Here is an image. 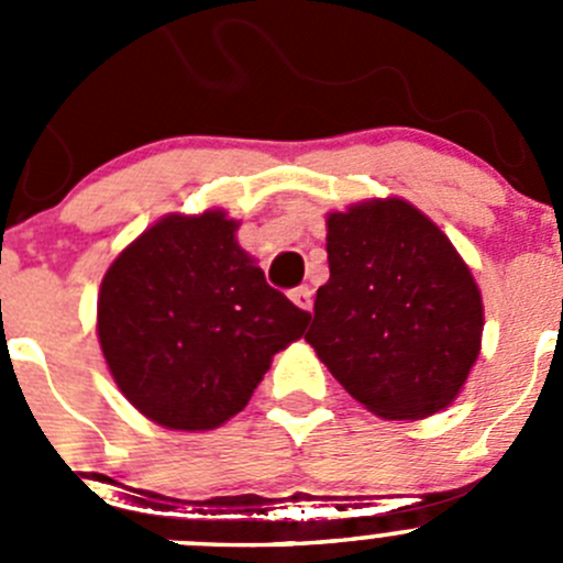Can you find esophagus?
Wrapping results in <instances>:
<instances>
[{
  "label": "esophagus",
  "mask_w": 563,
  "mask_h": 563,
  "mask_svg": "<svg viewBox=\"0 0 563 563\" xmlns=\"http://www.w3.org/2000/svg\"><path fill=\"white\" fill-rule=\"evenodd\" d=\"M291 299H294V305H297V308H302V310H313V288H308V286L294 288V291H291Z\"/></svg>",
  "instance_id": "esophagus-1"
}]
</instances>
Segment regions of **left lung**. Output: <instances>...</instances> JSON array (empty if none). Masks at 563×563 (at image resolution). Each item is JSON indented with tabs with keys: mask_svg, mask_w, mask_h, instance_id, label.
I'll use <instances>...</instances> for the list:
<instances>
[{
	"mask_svg": "<svg viewBox=\"0 0 563 563\" xmlns=\"http://www.w3.org/2000/svg\"><path fill=\"white\" fill-rule=\"evenodd\" d=\"M329 280L305 334L354 400L424 419L463 389L482 345V294L450 236L402 198L327 214Z\"/></svg>",
	"mask_w": 563,
	"mask_h": 563,
	"instance_id": "obj_1",
	"label": "left lung"
}]
</instances>
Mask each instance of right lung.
Listing matches in <instances>:
<instances>
[{"instance_id": "add662e5", "label": "right lung", "mask_w": 563, "mask_h": 563, "mask_svg": "<svg viewBox=\"0 0 563 563\" xmlns=\"http://www.w3.org/2000/svg\"><path fill=\"white\" fill-rule=\"evenodd\" d=\"M223 209L166 214L108 266L98 338L122 395L168 430H214L310 313L266 283Z\"/></svg>"}]
</instances>
